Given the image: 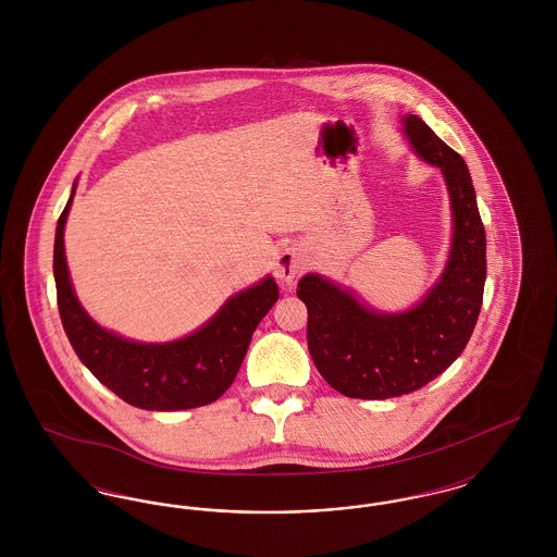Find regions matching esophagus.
<instances>
[{
    "label": "esophagus",
    "mask_w": 557,
    "mask_h": 557,
    "mask_svg": "<svg viewBox=\"0 0 557 557\" xmlns=\"http://www.w3.org/2000/svg\"><path fill=\"white\" fill-rule=\"evenodd\" d=\"M307 267V255L300 246H288L284 248L277 259H275V267L273 273L275 277L284 284V286H292L294 280L302 273V269Z\"/></svg>",
    "instance_id": "esophagus-1"
}]
</instances>
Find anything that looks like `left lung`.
<instances>
[{"label": "left lung", "mask_w": 557, "mask_h": 557, "mask_svg": "<svg viewBox=\"0 0 557 557\" xmlns=\"http://www.w3.org/2000/svg\"><path fill=\"white\" fill-rule=\"evenodd\" d=\"M413 152L441 169L449 189V259L422 300L407 311L371 309L319 273L298 282L307 305V345L323 380L350 398L409 395L449 368L468 345L486 280V236L466 160L416 114L400 119Z\"/></svg>", "instance_id": "8db88e82"}]
</instances>
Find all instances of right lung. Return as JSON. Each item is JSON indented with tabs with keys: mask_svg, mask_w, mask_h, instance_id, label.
<instances>
[{
	"mask_svg": "<svg viewBox=\"0 0 557 557\" xmlns=\"http://www.w3.org/2000/svg\"><path fill=\"white\" fill-rule=\"evenodd\" d=\"M77 184L58 219L53 280L64 332L81 363L116 397L148 411H180L209 405L238 375L252 332L277 302L271 275L230 296L202 327L173 343H137L89 318L73 288L64 255V225Z\"/></svg>",
	"mask_w": 557,
	"mask_h": 557,
	"instance_id": "1",
	"label": "right lung"
}]
</instances>
